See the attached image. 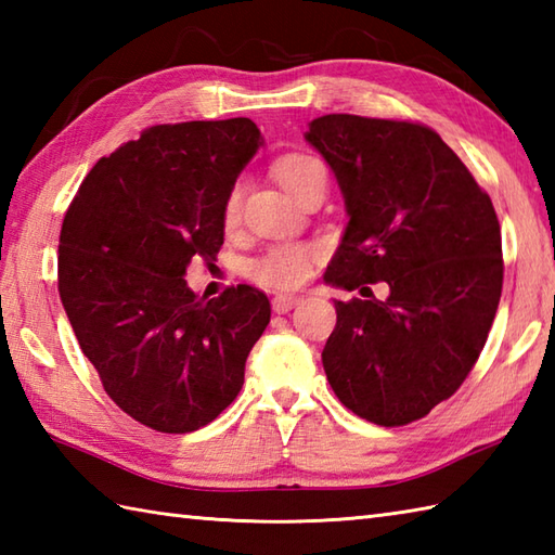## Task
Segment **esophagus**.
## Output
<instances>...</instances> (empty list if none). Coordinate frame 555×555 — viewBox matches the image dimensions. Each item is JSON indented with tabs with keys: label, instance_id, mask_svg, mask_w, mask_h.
<instances>
[{
	"label": "esophagus",
	"instance_id": "34e87169",
	"mask_svg": "<svg viewBox=\"0 0 555 555\" xmlns=\"http://www.w3.org/2000/svg\"><path fill=\"white\" fill-rule=\"evenodd\" d=\"M300 302H302V298H298V296H286V293H281V296L271 298V310L279 312V314H286V312H291V310L296 308V305H300Z\"/></svg>",
	"mask_w": 555,
	"mask_h": 555
}]
</instances>
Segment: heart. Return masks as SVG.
I'll use <instances>...</instances> for the list:
<instances>
[{
  "mask_svg": "<svg viewBox=\"0 0 555 555\" xmlns=\"http://www.w3.org/2000/svg\"><path fill=\"white\" fill-rule=\"evenodd\" d=\"M322 169L324 167L314 157L288 155V157H281L274 164V176L281 183V188L298 199L305 183H308L312 176ZM238 217H241V185H233L227 199H223V209H221L223 227L233 229L235 223H238ZM312 257H314V247L308 243L274 245L247 262V276L269 288H293L308 279Z\"/></svg>",
  "mask_w": 555,
  "mask_h": 555,
  "instance_id": "b5f03b06",
  "label": "heart"
}]
</instances>
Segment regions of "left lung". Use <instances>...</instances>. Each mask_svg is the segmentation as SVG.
Masks as SVG:
<instances>
[{"mask_svg":"<svg viewBox=\"0 0 555 555\" xmlns=\"http://www.w3.org/2000/svg\"><path fill=\"white\" fill-rule=\"evenodd\" d=\"M305 140L332 167L348 227L324 281L384 301L334 300L322 362L362 420L400 427L451 398L475 367L503 288L491 197L441 135L410 121L326 114Z\"/></svg>","mask_w":555,"mask_h":555,"instance_id":"1","label":"left lung"}]
</instances>
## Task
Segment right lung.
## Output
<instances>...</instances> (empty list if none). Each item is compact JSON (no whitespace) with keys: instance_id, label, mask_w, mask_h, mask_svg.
I'll use <instances>...</instances> for the list:
<instances>
[{"instance_id":"obj_1","label":"right lung","mask_w":555,"mask_h":555,"mask_svg":"<svg viewBox=\"0 0 555 555\" xmlns=\"http://www.w3.org/2000/svg\"><path fill=\"white\" fill-rule=\"evenodd\" d=\"M250 119L152 126L90 169L59 235V296L104 391L164 434L205 427L238 396L269 324L262 291L199 300L193 257L217 259L223 199L262 145Z\"/></svg>"}]
</instances>
